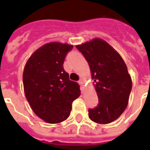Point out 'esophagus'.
<instances>
[{"instance_id": "1", "label": "esophagus", "mask_w": 150, "mask_h": 150, "mask_svg": "<svg viewBox=\"0 0 150 150\" xmlns=\"http://www.w3.org/2000/svg\"><path fill=\"white\" fill-rule=\"evenodd\" d=\"M79 83L80 86H81V90H82V91H84V89H85V83H84V82H83V81H82V80L81 79L79 81Z\"/></svg>"}]
</instances>
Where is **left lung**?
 <instances>
[{"label": "left lung", "mask_w": 150, "mask_h": 150, "mask_svg": "<svg viewBox=\"0 0 150 150\" xmlns=\"http://www.w3.org/2000/svg\"><path fill=\"white\" fill-rule=\"evenodd\" d=\"M89 64L99 104L89 110V117L98 124H109L121 116L128 106L132 82L123 58L100 38L76 45Z\"/></svg>", "instance_id": "8db88e82"}]
</instances>
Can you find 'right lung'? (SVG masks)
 Returning <instances> with one entry per match:
<instances>
[{
	"label": "right lung",
	"instance_id": "1",
	"mask_svg": "<svg viewBox=\"0 0 150 150\" xmlns=\"http://www.w3.org/2000/svg\"><path fill=\"white\" fill-rule=\"evenodd\" d=\"M73 45L51 42L38 48L25 65L22 80L25 97L37 116L49 124L65 121L80 96L77 82L69 79L63 64Z\"/></svg>",
	"mask_w": 150,
	"mask_h": 150
}]
</instances>
